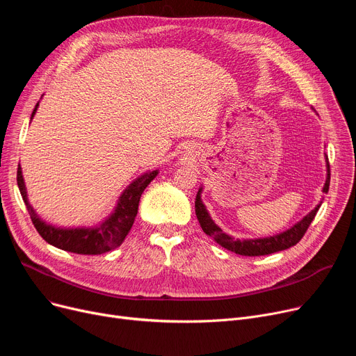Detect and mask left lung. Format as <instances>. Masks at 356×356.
<instances>
[{
    "mask_svg": "<svg viewBox=\"0 0 356 356\" xmlns=\"http://www.w3.org/2000/svg\"><path fill=\"white\" fill-rule=\"evenodd\" d=\"M327 161V158H326ZM329 184H330V168H329V161H327V178L323 187V193L329 191ZM201 190H198L197 197H195V214L200 222V226L206 234H209L210 238H213L220 246H223L227 250H232L238 255L242 257H262V255H269V253H275L280 250H285L294 245H297L304 234H306L309 226L312 225L313 218L320 207V204L312 210L306 217L297 225H294L291 229L285 230L280 234L269 236V238H262V239H234L232 236L223 233V230L220 229L210 217V214L206 210V206L202 204L201 201Z\"/></svg>",
    "mask_w": 356,
    "mask_h": 356,
    "instance_id": "1",
    "label": "left lung"
}]
</instances>
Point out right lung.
I'll return each mask as SVG.
<instances>
[{
  "instance_id": "obj_1",
  "label": "right lung",
  "mask_w": 356,
  "mask_h": 356,
  "mask_svg": "<svg viewBox=\"0 0 356 356\" xmlns=\"http://www.w3.org/2000/svg\"><path fill=\"white\" fill-rule=\"evenodd\" d=\"M38 107L39 103L36 104L35 110H33L31 118L35 117ZM156 175L158 171H150L143 174L136 181H133L123 191L120 198H118V202L111 216H108V218H106L103 223H99L95 227L76 229H63L47 225L38 216V213L29 204L20 165L17 168V185H19L20 194L26 202L33 225H35L36 230L47 243L62 250L79 253V255H101V253L113 250L123 243L124 238L133 226L134 217L138 214L142 193Z\"/></svg>"
}]
</instances>
